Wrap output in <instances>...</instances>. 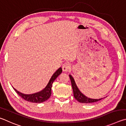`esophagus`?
Listing matches in <instances>:
<instances>
[{"instance_id":"obj_1","label":"esophagus","mask_w":126,"mask_h":126,"mask_svg":"<svg viewBox=\"0 0 126 126\" xmlns=\"http://www.w3.org/2000/svg\"><path fill=\"white\" fill-rule=\"evenodd\" d=\"M62 69H63V71L67 72L70 69V65L68 63H66L64 64H63V66H62Z\"/></svg>"}]
</instances>
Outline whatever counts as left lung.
<instances>
[{
	"mask_svg": "<svg viewBox=\"0 0 126 126\" xmlns=\"http://www.w3.org/2000/svg\"><path fill=\"white\" fill-rule=\"evenodd\" d=\"M69 77H70V80H71V85H72V90H73L74 97L77 101H78L79 102L83 103H90L97 102V101L102 100V98H100V99L90 98L86 96H85L84 94L81 93V91L78 89V86H77L76 85L75 82V80L73 78V77H72L71 75H69Z\"/></svg>",
	"mask_w": 126,
	"mask_h": 126,
	"instance_id": "left-lung-1",
	"label": "left lung"
}]
</instances>
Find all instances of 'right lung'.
Returning a JSON list of instances; mask_svg holds the SVG:
<instances>
[{
    "label": "right lung",
    "instance_id": "1",
    "mask_svg": "<svg viewBox=\"0 0 126 126\" xmlns=\"http://www.w3.org/2000/svg\"><path fill=\"white\" fill-rule=\"evenodd\" d=\"M62 71H63L62 68L60 67L59 69L53 74L51 78L50 79L49 82H48L47 86H46L45 89L41 91L37 92V93L30 94H26L17 91L16 89H14V88H13V89H14L15 92H16L21 98H23L24 100L32 103L43 102L50 98L51 94V87L52 83L55 80V79L57 78V76H59L61 74Z\"/></svg>",
    "mask_w": 126,
    "mask_h": 126
}]
</instances>
